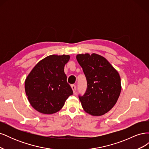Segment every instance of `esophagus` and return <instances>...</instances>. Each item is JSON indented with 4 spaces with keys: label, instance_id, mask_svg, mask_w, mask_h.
<instances>
[{
    "label": "esophagus",
    "instance_id": "obj_1",
    "mask_svg": "<svg viewBox=\"0 0 149 149\" xmlns=\"http://www.w3.org/2000/svg\"><path fill=\"white\" fill-rule=\"evenodd\" d=\"M71 88H72V89H73V93H75V91H76V86L74 85V84H73V85H71Z\"/></svg>",
    "mask_w": 149,
    "mask_h": 149
}]
</instances>
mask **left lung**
I'll return each instance as SVG.
<instances>
[{"instance_id":"1","label":"left lung","mask_w":149,"mask_h":149,"mask_svg":"<svg viewBox=\"0 0 149 149\" xmlns=\"http://www.w3.org/2000/svg\"><path fill=\"white\" fill-rule=\"evenodd\" d=\"M88 83L86 91L79 96L84 111L94 116L109 112L118 101L121 91L120 75L104 57L98 54L76 55Z\"/></svg>"}]
</instances>
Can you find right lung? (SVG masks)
Masks as SVG:
<instances>
[{
	"label": "right lung",
	"mask_w": 149,
	"mask_h": 149,
	"mask_svg": "<svg viewBox=\"0 0 149 149\" xmlns=\"http://www.w3.org/2000/svg\"><path fill=\"white\" fill-rule=\"evenodd\" d=\"M70 58L69 55L48 56L40 60L26 76V95L31 106L40 113H56L73 94L64 71Z\"/></svg>",
	"instance_id": "1"
}]
</instances>
